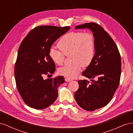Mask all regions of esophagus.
I'll list each match as a JSON object with an SVG mask.
<instances>
[{
	"label": "esophagus",
	"mask_w": 133,
	"mask_h": 133,
	"mask_svg": "<svg viewBox=\"0 0 133 133\" xmlns=\"http://www.w3.org/2000/svg\"><path fill=\"white\" fill-rule=\"evenodd\" d=\"M65 82H70V81H71V79H69V78H65Z\"/></svg>",
	"instance_id": "34e87169"
}]
</instances>
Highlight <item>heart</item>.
<instances>
[{
  "mask_svg": "<svg viewBox=\"0 0 133 133\" xmlns=\"http://www.w3.org/2000/svg\"><path fill=\"white\" fill-rule=\"evenodd\" d=\"M58 47L62 52L51 48L49 51L50 59L56 64L61 65L64 62V55L70 54V60L73 63L60 68L58 73L68 78H74L81 71L83 66L89 65L93 60L95 51V39L90 33L70 32L60 38Z\"/></svg>",
  "mask_w": 133,
  "mask_h": 133,
  "instance_id": "b5f03b06",
  "label": "heart"
}]
</instances>
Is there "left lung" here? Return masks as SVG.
Listing matches in <instances>:
<instances>
[{
  "label": "left lung",
  "instance_id": "left-lung-1",
  "mask_svg": "<svg viewBox=\"0 0 133 133\" xmlns=\"http://www.w3.org/2000/svg\"><path fill=\"white\" fill-rule=\"evenodd\" d=\"M89 29L95 39L93 60L82 75L90 79L78 81L79 89L74 94L76 103L83 109L94 111L109 103L119 86L121 75V57L115 43L103 28L95 23L75 27ZM95 78L96 80H93Z\"/></svg>",
  "mask_w": 133,
  "mask_h": 133
}]
</instances>
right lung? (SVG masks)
Segmentation results:
<instances>
[{
	"instance_id": "add662e5",
	"label": "right lung",
	"mask_w": 133,
	"mask_h": 133,
	"mask_svg": "<svg viewBox=\"0 0 133 133\" xmlns=\"http://www.w3.org/2000/svg\"><path fill=\"white\" fill-rule=\"evenodd\" d=\"M70 29V26L43 25L35 28L22 41L15 65L16 85L24 102L32 108L44 109L57 99L58 88L64 76L44 79V75L55 71L49 55L53 44Z\"/></svg>"
}]
</instances>
